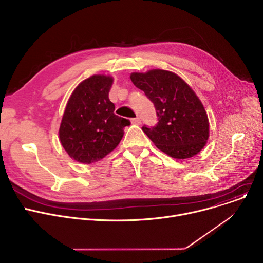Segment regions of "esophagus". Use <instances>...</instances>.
Masks as SVG:
<instances>
[{"mask_svg": "<svg viewBox=\"0 0 263 263\" xmlns=\"http://www.w3.org/2000/svg\"><path fill=\"white\" fill-rule=\"evenodd\" d=\"M131 122H132V124H134V125H141L142 124V120H141V118H139V117H135V118L131 119Z\"/></svg>", "mask_w": 263, "mask_h": 263, "instance_id": "obj_1", "label": "esophagus"}]
</instances>
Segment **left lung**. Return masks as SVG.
Returning a JSON list of instances; mask_svg holds the SVG:
<instances>
[{
    "label": "left lung",
    "mask_w": 263,
    "mask_h": 263,
    "mask_svg": "<svg viewBox=\"0 0 263 263\" xmlns=\"http://www.w3.org/2000/svg\"><path fill=\"white\" fill-rule=\"evenodd\" d=\"M130 78L154 104L157 124L142 128L154 145L179 160L200 152L209 136V124L202 102L190 86L164 69L133 73Z\"/></svg>",
    "instance_id": "8db88e82"
}]
</instances>
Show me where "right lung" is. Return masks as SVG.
I'll use <instances>...</instances> for the list:
<instances>
[{"label": "right lung", "mask_w": 263, "mask_h": 263, "mask_svg": "<svg viewBox=\"0 0 263 263\" xmlns=\"http://www.w3.org/2000/svg\"><path fill=\"white\" fill-rule=\"evenodd\" d=\"M112 77L94 75L73 92L59 129L60 142L75 161L95 163L113 151L124 136L130 120L114 114L109 99Z\"/></svg>", "instance_id": "add662e5"}]
</instances>
